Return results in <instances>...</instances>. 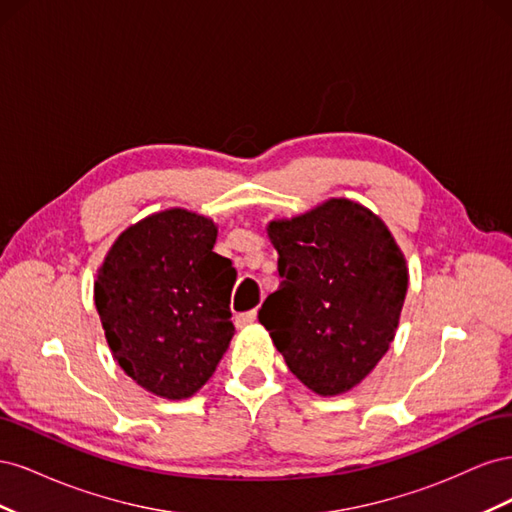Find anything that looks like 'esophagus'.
Segmentation results:
<instances>
[{"mask_svg": "<svg viewBox=\"0 0 512 512\" xmlns=\"http://www.w3.org/2000/svg\"><path fill=\"white\" fill-rule=\"evenodd\" d=\"M258 312L256 309H250V312H243L237 316V327H247V324H252L256 320Z\"/></svg>", "mask_w": 512, "mask_h": 512, "instance_id": "34e87169", "label": "esophagus"}]
</instances>
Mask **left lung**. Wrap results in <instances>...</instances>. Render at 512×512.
Segmentation results:
<instances>
[{
	"label": "left lung",
	"mask_w": 512,
	"mask_h": 512,
	"mask_svg": "<svg viewBox=\"0 0 512 512\" xmlns=\"http://www.w3.org/2000/svg\"><path fill=\"white\" fill-rule=\"evenodd\" d=\"M280 288L258 320L288 369L318 395L359 384L389 350L408 290L389 228L346 198L271 222Z\"/></svg>",
	"instance_id": "obj_1"
}]
</instances>
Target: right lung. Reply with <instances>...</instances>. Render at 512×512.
Returning <instances> with one entry per match:
<instances>
[{
    "instance_id": "add662e5",
    "label": "right lung",
    "mask_w": 512,
    "mask_h": 512,
    "mask_svg": "<svg viewBox=\"0 0 512 512\" xmlns=\"http://www.w3.org/2000/svg\"><path fill=\"white\" fill-rule=\"evenodd\" d=\"M218 228L168 209L121 232L96 280V307L121 369L166 399L192 397L224 356L235 324L232 262L213 252Z\"/></svg>"
}]
</instances>
